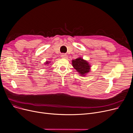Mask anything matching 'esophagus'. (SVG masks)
Listing matches in <instances>:
<instances>
[{
  "label": "esophagus",
  "instance_id": "1",
  "mask_svg": "<svg viewBox=\"0 0 133 133\" xmlns=\"http://www.w3.org/2000/svg\"><path fill=\"white\" fill-rule=\"evenodd\" d=\"M61 57L63 58H67V55L66 54H62Z\"/></svg>",
  "mask_w": 133,
  "mask_h": 133
}]
</instances>
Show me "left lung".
Instances as JSON below:
<instances>
[{
  "mask_svg": "<svg viewBox=\"0 0 133 133\" xmlns=\"http://www.w3.org/2000/svg\"><path fill=\"white\" fill-rule=\"evenodd\" d=\"M72 66L81 75L85 76L90 71V66L89 63L81 58L72 60Z\"/></svg>",
  "mask_w": 133,
  "mask_h": 133,
  "instance_id": "1",
  "label": "left lung"
}]
</instances>
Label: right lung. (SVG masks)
Returning a JSON list of instances; mask_svg holds the SVG:
<instances>
[{"mask_svg": "<svg viewBox=\"0 0 133 133\" xmlns=\"http://www.w3.org/2000/svg\"><path fill=\"white\" fill-rule=\"evenodd\" d=\"M50 62H47V61H46V62H45V64H46V65H48V64L49 63H50Z\"/></svg>", "mask_w": 133, "mask_h": 133, "instance_id": "obj_1", "label": "right lung"}]
</instances>
